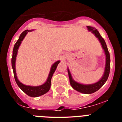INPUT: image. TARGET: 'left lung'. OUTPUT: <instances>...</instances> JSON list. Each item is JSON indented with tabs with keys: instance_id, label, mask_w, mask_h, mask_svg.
<instances>
[{
	"instance_id": "left-lung-1",
	"label": "left lung",
	"mask_w": 122,
	"mask_h": 122,
	"mask_svg": "<svg viewBox=\"0 0 122 122\" xmlns=\"http://www.w3.org/2000/svg\"><path fill=\"white\" fill-rule=\"evenodd\" d=\"M89 31H91L92 32L97 38H98L99 41H100L101 44L102 45V47L103 49L104 50V52L106 54V66H105V71H104V73L102 78L97 82L94 84H91V85H83V84H80L78 83L72 79L71 73L70 72L69 70H68V72L69 78H70V84L71 87L76 91L80 92L83 93V94H92L97 91H98L99 89H100L101 87H102V85H104L106 80H108L109 74H110V52L108 51V47L106 46V42L104 41V39L101 36L100 33L95 28L92 27V26H87Z\"/></svg>"
}]
</instances>
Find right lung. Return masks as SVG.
I'll return each mask as SVG.
<instances>
[{
	"instance_id": "1",
	"label": "right lung",
	"mask_w": 122,
	"mask_h": 122,
	"mask_svg": "<svg viewBox=\"0 0 122 122\" xmlns=\"http://www.w3.org/2000/svg\"><path fill=\"white\" fill-rule=\"evenodd\" d=\"M29 31V30H25L23 32H22L21 34L20 35V38L18 40V41L16 42V44L14 46V49H13V51H12V60H11V63H12V70H13V73H14V76L16 80V83L18 84L20 89H21L22 91H23L24 92H25L28 96L31 97H39L40 96L46 94L47 92L48 91H49L50 88H51V78L52 76L53 75V73L55 71L56 69L57 68V65L59 63V61H56L54 64L51 67V71L49 73V76H48L47 80L44 84L40 86H37V87H32V86H28V85H25L21 83L19 80H18V78L16 76V70H15V62H16V57L18 53V49L19 47H20V44L21 43L23 39L25 38V35L26 33Z\"/></svg>"
}]
</instances>
